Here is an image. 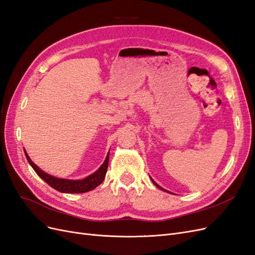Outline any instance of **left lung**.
Returning a JSON list of instances; mask_svg holds the SVG:
<instances>
[{
    "instance_id": "8db88e82",
    "label": "left lung",
    "mask_w": 255,
    "mask_h": 255,
    "mask_svg": "<svg viewBox=\"0 0 255 255\" xmlns=\"http://www.w3.org/2000/svg\"><path fill=\"white\" fill-rule=\"evenodd\" d=\"M151 180H152V179H151ZM152 182H153V183H154V184H155V186H157V187H158V188H160V189H161V190H165V189H164V188H161V187H160V186H159V185H157V184H156V183H155V182H154V181H153V180H152ZM165 191H166V190H165Z\"/></svg>"
}]
</instances>
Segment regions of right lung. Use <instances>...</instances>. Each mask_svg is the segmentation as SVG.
Here are the masks:
<instances>
[{
    "mask_svg": "<svg viewBox=\"0 0 255 255\" xmlns=\"http://www.w3.org/2000/svg\"><path fill=\"white\" fill-rule=\"evenodd\" d=\"M25 156L28 160L29 165L33 167L35 172L39 175L45 183L49 184L52 188L56 189L60 192H66V194H82V192H86V191L95 189L97 186H99V185L103 182L106 171H107V167H109L110 153L107 154V156L104 160V163L102 164V166L100 167L95 173H92L91 175L87 176L86 179L79 180V181L58 179V177L52 176L48 173L43 172L41 169L38 168L33 163V161L30 160L26 152H25Z\"/></svg>",
    "mask_w": 255,
    "mask_h": 255,
    "instance_id": "1",
    "label": "right lung"
}]
</instances>
